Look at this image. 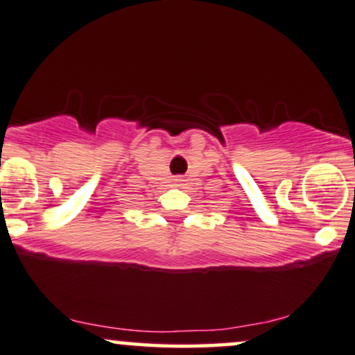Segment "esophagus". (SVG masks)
Segmentation results:
<instances>
[{
	"mask_svg": "<svg viewBox=\"0 0 355 355\" xmlns=\"http://www.w3.org/2000/svg\"><path fill=\"white\" fill-rule=\"evenodd\" d=\"M175 182H182V180H180V178H177V180H175Z\"/></svg>",
	"mask_w": 355,
	"mask_h": 355,
	"instance_id": "esophagus-1",
	"label": "esophagus"
}]
</instances>
